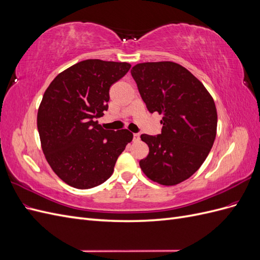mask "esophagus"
I'll return each instance as SVG.
<instances>
[{"label": "esophagus", "instance_id": "esophagus-1", "mask_svg": "<svg viewBox=\"0 0 260 260\" xmlns=\"http://www.w3.org/2000/svg\"><path fill=\"white\" fill-rule=\"evenodd\" d=\"M139 139H140V135H139V133H133V140H135V141H139Z\"/></svg>", "mask_w": 260, "mask_h": 260}]
</instances>
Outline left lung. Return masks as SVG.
Wrapping results in <instances>:
<instances>
[{"mask_svg":"<svg viewBox=\"0 0 260 260\" xmlns=\"http://www.w3.org/2000/svg\"><path fill=\"white\" fill-rule=\"evenodd\" d=\"M149 113L162 115L161 133L142 135L148 145L140 167L147 178L175 185L205 161L217 132L215 102L204 84L177 62H142L131 69Z\"/></svg>","mask_w":260,"mask_h":260,"instance_id":"left-lung-1","label":"left lung"}]
</instances>
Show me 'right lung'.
I'll return each mask as SVG.
<instances>
[{"label": "right lung", "mask_w": 260, "mask_h": 260, "mask_svg": "<svg viewBox=\"0 0 260 260\" xmlns=\"http://www.w3.org/2000/svg\"><path fill=\"white\" fill-rule=\"evenodd\" d=\"M128 62L85 59L56 76L38 111L45 158L68 185L85 190L113 175L132 141L127 129L105 130L96 118L108 109L109 89L129 72Z\"/></svg>", "instance_id": "add662e5"}]
</instances>
